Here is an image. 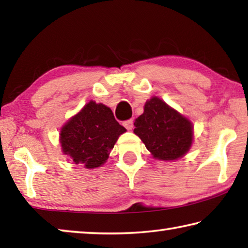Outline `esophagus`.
I'll use <instances>...</instances> for the list:
<instances>
[{
  "label": "esophagus",
  "instance_id": "esophagus-1",
  "mask_svg": "<svg viewBox=\"0 0 248 248\" xmlns=\"http://www.w3.org/2000/svg\"><path fill=\"white\" fill-rule=\"evenodd\" d=\"M124 125L128 130H131L133 128V120L132 119H128V120L124 121Z\"/></svg>",
  "mask_w": 248,
  "mask_h": 248
}]
</instances>
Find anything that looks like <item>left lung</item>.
<instances>
[{"label": "left lung", "mask_w": 248, "mask_h": 248, "mask_svg": "<svg viewBox=\"0 0 248 248\" xmlns=\"http://www.w3.org/2000/svg\"><path fill=\"white\" fill-rule=\"evenodd\" d=\"M134 133L155 158L173 161L184 156L192 143V124L163 100L152 97L134 121Z\"/></svg>", "instance_id": "obj_1"}]
</instances>
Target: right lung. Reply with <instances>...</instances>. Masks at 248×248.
I'll return each mask as SVG.
<instances>
[{
  "instance_id": "add662e5",
  "label": "right lung",
  "mask_w": 248,
  "mask_h": 248,
  "mask_svg": "<svg viewBox=\"0 0 248 248\" xmlns=\"http://www.w3.org/2000/svg\"><path fill=\"white\" fill-rule=\"evenodd\" d=\"M125 131L110 108L90 102L62 128V151L72 157L75 164L95 169L107 161L116 141Z\"/></svg>"
}]
</instances>
